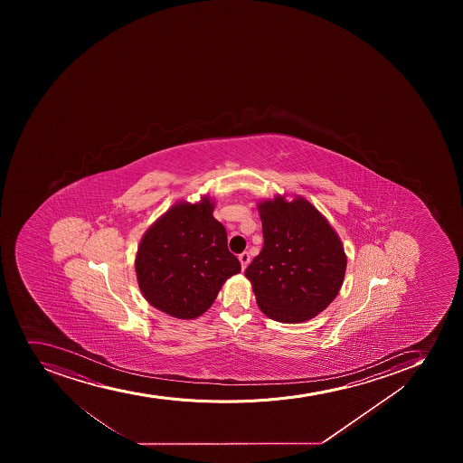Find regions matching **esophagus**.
Returning a JSON list of instances; mask_svg holds the SVG:
<instances>
[{
  "label": "esophagus",
  "instance_id": "1",
  "mask_svg": "<svg viewBox=\"0 0 463 463\" xmlns=\"http://www.w3.org/2000/svg\"><path fill=\"white\" fill-rule=\"evenodd\" d=\"M240 264H241V269H246L248 267L249 262H250V255L248 252L240 253L239 255Z\"/></svg>",
  "mask_w": 463,
  "mask_h": 463
}]
</instances>
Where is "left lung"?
Wrapping results in <instances>:
<instances>
[{
	"mask_svg": "<svg viewBox=\"0 0 463 463\" xmlns=\"http://www.w3.org/2000/svg\"><path fill=\"white\" fill-rule=\"evenodd\" d=\"M264 246L246 270L258 307L271 320L303 323L338 296L347 269L339 235L302 196L257 203Z\"/></svg>",
	"mask_w": 463,
	"mask_h": 463,
	"instance_id": "left-lung-1",
	"label": "left lung"
}]
</instances>
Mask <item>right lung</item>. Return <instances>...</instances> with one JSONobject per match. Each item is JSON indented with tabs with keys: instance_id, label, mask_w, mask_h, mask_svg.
<instances>
[{
	"instance_id": "obj_1",
	"label": "right lung",
	"mask_w": 463,
	"mask_h": 463,
	"mask_svg": "<svg viewBox=\"0 0 463 463\" xmlns=\"http://www.w3.org/2000/svg\"><path fill=\"white\" fill-rule=\"evenodd\" d=\"M215 201H178L146 229L134 266L147 303L179 320L210 309L224 282L241 266L228 250L226 229L214 219Z\"/></svg>"
}]
</instances>
